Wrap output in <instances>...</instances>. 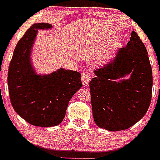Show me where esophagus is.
I'll return each mask as SVG.
<instances>
[{
  "label": "esophagus",
  "instance_id": "esophagus-1",
  "mask_svg": "<svg viewBox=\"0 0 160 160\" xmlns=\"http://www.w3.org/2000/svg\"><path fill=\"white\" fill-rule=\"evenodd\" d=\"M92 78V74L88 71H85L82 74V82L84 85H88L89 83V81Z\"/></svg>",
  "mask_w": 160,
  "mask_h": 160
}]
</instances>
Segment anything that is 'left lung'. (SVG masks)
<instances>
[{"label":"left lung","instance_id":"8db88e82","mask_svg":"<svg viewBox=\"0 0 160 160\" xmlns=\"http://www.w3.org/2000/svg\"><path fill=\"white\" fill-rule=\"evenodd\" d=\"M129 73V80L115 82ZM95 75L89 88L92 114L98 127L125 130L145 116L152 98V67L146 47L135 31L126 46L108 65L95 70Z\"/></svg>","mask_w":160,"mask_h":160}]
</instances>
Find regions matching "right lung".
<instances>
[{
  "label": "right lung",
  "mask_w": 160,
  "mask_h": 160,
  "mask_svg": "<svg viewBox=\"0 0 160 160\" xmlns=\"http://www.w3.org/2000/svg\"><path fill=\"white\" fill-rule=\"evenodd\" d=\"M48 23L34 24L18 42L8 68L10 99L14 111L30 124L58 126L65 118L68 102L82 87L81 74L60 68L50 75H37L31 51L39 29L52 28Z\"/></svg>",
  "instance_id": "1"
}]
</instances>
